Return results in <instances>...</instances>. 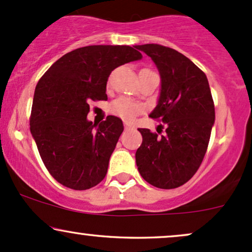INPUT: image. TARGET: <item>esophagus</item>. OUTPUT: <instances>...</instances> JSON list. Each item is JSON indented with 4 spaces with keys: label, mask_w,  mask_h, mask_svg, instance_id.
I'll return each instance as SVG.
<instances>
[{
    "label": "esophagus",
    "mask_w": 252,
    "mask_h": 252,
    "mask_svg": "<svg viewBox=\"0 0 252 252\" xmlns=\"http://www.w3.org/2000/svg\"><path fill=\"white\" fill-rule=\"evenodd\" d=\"M124 128H126V129H132V128H134V126H132V124L129 123V122H124Z\"/></svg>",
    "instance_id": "34e87169"
}]
</instances>
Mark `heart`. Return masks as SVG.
Segmentation results:
<instances>
[{"label":"heart","mask_w":252,"mask_h":252,"mask_svg":"<svg viewBox=\"0 0 252 252\" xmlns=\"http://www.w3.org/2000/svg\"><path fill=\"white\" fill-rule=\"evenodd\" d=\"M110 110H111L112 114L117 115L124 120H132L142 110V106L134 100L129 99V98L121 97L112 102Z\"/></svg>","instance_id":"1"}]
</instances>
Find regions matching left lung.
Masks as SVG:
<instances>
[{"label":"left lung","instance_id":"left-lung-1","mask_svg":"<svg viewBox=\"0 0 252 252\" xmlns=\"http://www.w3.org/2000/svg\"><path fill=\"white\" fill-rule=\"evenodd\" d=\"M135 47L152 58L160 73V94L149 116L167 126L161 137L149 129H138L143 141L136 152V164L153 186L176 189L195 174L209 146L216 120L209 80L173 48L158 43Z\"/></svg>","mask_w":252,"mask_h":252}]
</instances>
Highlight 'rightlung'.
Returning a JSON list of instances; mask_svg holds the SVG:
<instances>
[{
    "label": "right lung",
    "instance_id": "right-lung-1",
    "mask_svg": "<svg viewBox=\"0 0 252 252\" xmlns=\"http://www.w3.org/2000/svg\"><path fill=\"white\" fill-rule=\"evenodd\" d=\"M142 59L137 48L94 45L58 59L37 83L31 132L46 168L72 189H89L105 178L123 122L88 120L90 100H106V82L118 66Z\"/></svg>",
    "mask_w": 252,
    "mask_h": 252
}]
</instances>
